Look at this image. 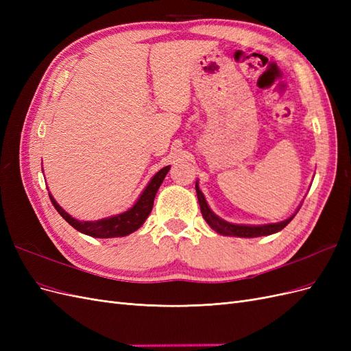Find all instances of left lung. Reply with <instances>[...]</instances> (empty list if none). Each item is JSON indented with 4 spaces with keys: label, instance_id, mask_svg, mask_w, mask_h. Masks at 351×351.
<instances>
[{
    "label": "left lung",
    "instance_id": "left-lung-1",
    "mask_svg": "<svg viewBox=\"0 0 351 351\" xmlns=\"http://www.w3.org/2000/svg\"><path fill=\"white\" fill-rule=\"evenodd\" d=\"M196 193H197V200H199V206H200V212L202 217L205 218V221L209 224V227L212 230H215L217 232L222 236H232V237H261V236H269L274 234V232L281 231L289 222L294 218V215H291L290 218H287L281 222H275V224H265V226H243V224H231L228 221H224L222 218H219L218 215H215L214 212L210 210V208L206 204V199L204 196V193L200 192L199 184L196 182Z\"/></svg>",
    "mask_w": 351,
    "mask_h": 351
}]
</instances>
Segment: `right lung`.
I'll use <instances>...</instances> for the list:
<instances>
[{"instance_id": "obj_1", "label": "right lung", "mask_w": 351, "mask_h": 351, "mask_svg": "<svg viewBox=\"0 0 351 351\" xmlns=\"http://www.w3.org/2000/svg\"><path fill=\"white\" fill-rule=\"evenodd\" d=\"M168 171H169V165L159 169V171L151 178L149 184L146 186L139 199L136 200V204L129 210L123 212V214L102 218L98 221H79L76 218H73L57 204L56 199L51 196V193H49V199L52 202V205H54V208L58 210V214L64 218L73 228H76L77 231L83 232V234L97 237V239L124 237V236L132 234V232L136 231L137 228H141L143 226V222L146 221V218L149 217L154 206L155 195L158 192L159 186H161V183L164 182Z\"/></svg>"}]
</instances>
